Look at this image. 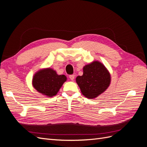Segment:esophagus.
I'll list each match as a JSON object with an SVG mask.
<instances>
[{"label":"esophagus","mask_w":147,"mask_h":147,"mask_svg":"<svg viewBox=\"0 0 147 147\" xmlns=\"http://www.w3.org/2000/svg\"><path fill=\"white\" fill-rule=\"evenodd\" d=\"M69 78H70V79L71 80H74V79H75V75H69Z\"/></svg>","instance_id":"1"}]
</instances>
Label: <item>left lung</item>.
Masks as SVG:
<instances>
[{
    "label": "left lung",
    "instance_id": "obj_1",
    "mask_svg": "<svg viewBox=\"0 0 147 147\" xmlns=\"http://www.w3.org/2000/svg\"><path fill=\"white\" fill-rule=\"evenodd\" d=\"M110 75L105 67L98 61L85 65L82 76H78L76 82L82 94L92 99L104 92L110 83Z\"/></svg>",
    "mask_w": 147,
    "mask_h": 147
}]
</instances>
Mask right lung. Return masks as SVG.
<instances>
[{
  "instance_id": "add662e5",
  "label": "right lung",
  "mask_w": 147,
  "mask_h": 147,
  "mask_svg": "<svg viewBox=\"0 0 147 147\" xmlns=\"http://www.w3.org/2000/svg\"><path fill=\"white\" fill-rule=\"evenodd\" d=\"M66 80L64 75H57L56 71L48 68L39 70L35 74L32 84L35 90L41 94L53 97L57 94Z\"/></svg>"
}]
</instances>
